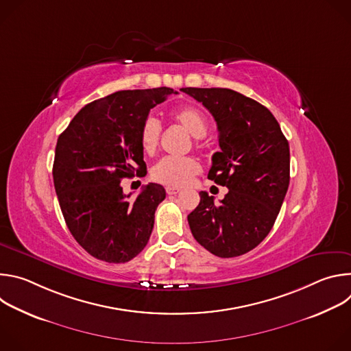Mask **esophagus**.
Returning <instances> with one entry per match:
<instances>
[{
    "label": "esophagus",
    "instance_id": "esophagus-1",
    "mask_svg": "<svg viewBox=\"0 0 351 351\" xmlns=\"http://www.w3.org/2000/svg\"><path fill=\"white\" fill-rule=\"evenodd\" d=\"M167 193L168 194H178V193H180V189H178V187H167Z\"/></svg>",
    "mask_w": 351,
    "mask_h": 351
}]
</instances>
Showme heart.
Listing matches in <instances>:
<instances>
[{
	"instance_id": "heart-1",
	"label": "heart",
	"mask_w": 351,
	"mask_h": 351,
	"mask_svg": "<svg viewBox=\"0 0 351 351\" xmlns=\"http://www.w3.org/2000/svg\"><path fill=\"white\" fill-rule=\"evenodd\" d=\"M172 119L186 129L193 137L197 138V143L202 140L208 132V118L206 114L197 107H182L172 112ZM161 125L154 117H148L144 119L140 128L138 140L143 152L145 154H153L160 143ZM202 167L198 161L191 157L175 158L165 157L160 160L152 169V176L156 182L162 183L169 187H182L191 182V179L199 173Z\"/></svg>"
}]
</instances>
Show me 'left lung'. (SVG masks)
Instances as JSON below:
<instances>
[{
    "label": "left lung",
    "instance_id": "left-lung-1",
    "mask_svg": "<svg viewBox=\"0 0 351 351\" xmlns=\"http://www.w3.org/2000/svg\"><path fill=\"white\" fill-rule=\"evenodd\" d=\"M213 114L221 152L208 179L226 186L219 204L207 191L187 217L194 239L210 253L232 258L248 253L271 232L290 180L289 143L268 108L230 88L183 87Z\"/></svg>",
    "mask_w": 351,
    "mask_h": 351
}]
</instances>
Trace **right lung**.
<instances>
[{
    "label": "right lung",
    "mask_w": 351,
    "mask_h": 351,
    "mask_svg": "<svg viewBox=\"0 0 351 351\" xmlns=\"http://www.w3.org/2000/svg\"><path fill=\"white\" fill-rule=\"evenodd\" d=\"M173 93L169 87L117 91L84 106L58 137L53 176L60 207L75 240L97 260L128 263L152 236L165 189L148 183L129 198L121 180L145 176L141 123Z\"/></svg>",
    "instance_id": "obj_1"
}]
</instances>
